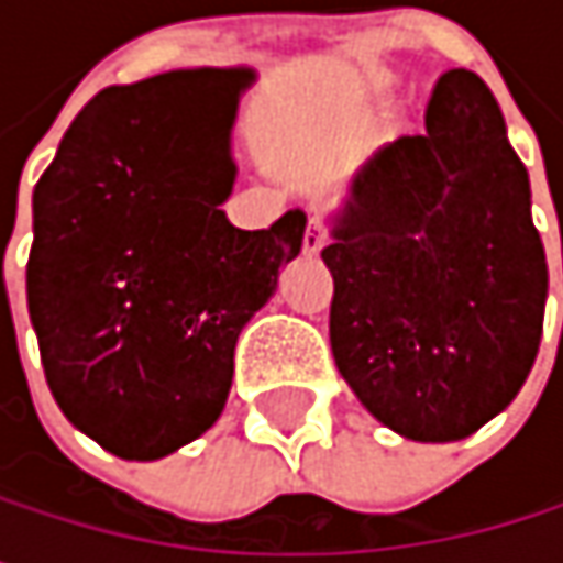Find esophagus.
<instances>
[{
  "label": "esophagus",
  "instance_id": "esophagus-1",
  "mask_svg": "<svg viewBox=\"0 0 563 563\" xmlns=\"http://www.w3.org/2000/svg\"><path fill=\"white\" fill-rule=\"evenodd\" d=\"M325 241H329L325 224H322L319 218H309L306 234H302V251H306V254H319V251L325 247Z\"/></svg>",
  "mask_w": 563,
  "mask_h": 563
}]
</instances>
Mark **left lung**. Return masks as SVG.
<instances>
[{
    "label": "left lung",
    "mask_w": 563,
    "mask_h": 563,
    "mask_svg": "<svg viewBox=\"0 0 563 563\" xmlns=\"http://www.w3.org/2000/svg\"><path fill=\"white\" fill-rule=\"evenodd\" d=\"M423 126L382 146L332 218L329 342L385 427L450 443L521 391L541 345L548 264L528 172L483 77L440 74Z\"/></svg>",
    "instance_id": "8db88e82"
}]
</instances>
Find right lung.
Here are the masks:
<instances>
[{
	"instance_id": "obj_1",
	"label": "right lung",
	"mask_w": 563,
	"mask_h": 563,
	"mask_svg": "<svg viewBox=\"0 0 563 563\" xmlns=\"http://www.w3.org/2000/svg\"><path fill=\"white\" fill-rule=\"evenodd\" d=\"M251 67L100 90L35 185L25 289L64 417L120 460H163L224 410L234 345L306 234L228 221L231 130Z\"/></svg>"
}]
</instances>
